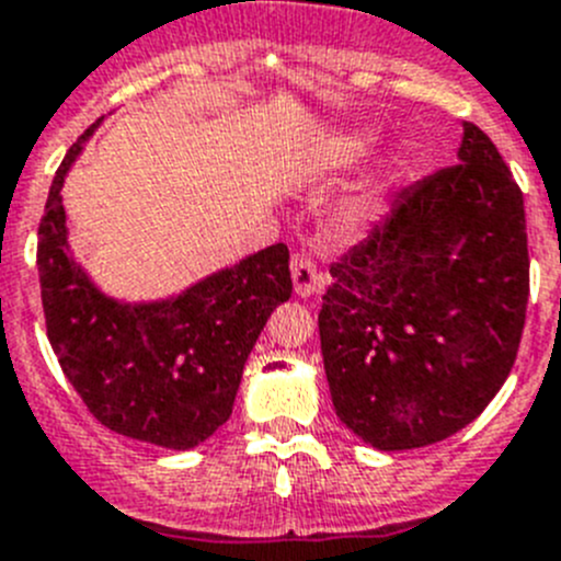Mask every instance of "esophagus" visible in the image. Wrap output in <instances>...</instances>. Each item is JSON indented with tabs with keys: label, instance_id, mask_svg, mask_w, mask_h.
<instances>
[{
	"label": "esophagus",
	"instance_id": "esophagus-1",
	"mask_svg": "<svg viewBox=\"0 0 561 561\" xmlns=\"http://www.w3.org/2000/svg\"><path fill=\"white\" fill-rule=\"evenodd\" d=\"M291 280H295V291L300 297H311L317 291L324 289V277L317 272V264H313L311 255L297 253L291 259Z\"/></svg>",
	"mask_w": 561,
	"mask_h": 561
}]
</instances>
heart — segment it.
Masks as SVG:
<instances>
[{"label":"heart","instance_id":"1","mask_svg":"<svg viewBox=\"0 0 561 561\" xmlns=\"http://www.w3.org/2000/svg\"><path fill=\"white\" fill-rule=\"evenodd\" d=\"M371 146V131H350V135H339L333 140L324 142V148L317 157L319 170H339L346 164L357 162Z\"/></svg>","mask_w":561,"mask_h":561}]
</instances>
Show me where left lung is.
Returning a JSON list of instances; mask_svg holds the SVG:
<instances>
[{
	"label": "left lung",
	"instance_id": "obj_1",
	"mask_svg": "<svg viewBox=\"0 0 561 561\" xmlns=\"http://www.w3.org/2000/svg\"><path fill=\"white\" fill-rule=\"evenodd\" d=\"M333 266L319 311L335 415L380 451L471 424L515 364L529 300L524 192L479 126Z\"/></svg>",
	"mask_w": 561,
	"mask_h": 561
}]
</instances>
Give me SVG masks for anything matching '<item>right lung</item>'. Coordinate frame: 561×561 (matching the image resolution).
I'll return each mask as SVG.
<instances>
[{
  "instance_id": "obj_1",
  "label": "right lung",
  "mask_w": 561,
  "mask_h": 561,
  "mask_svg": "<svg viewBox=\"0 0 561 561\" xmlns=\"http://www.w3.org/2000/svg\"><path fill=\"white\" fill-rule=\"evenodd\" d=\"M99 124L71 146L37 228V272L51 350L90 413L117 435L192 449L231 419L244 360L291 297L289 248L259 250L159 302L101 295L68 253L62 181Z\"/></svg>"
}]
</instances>
